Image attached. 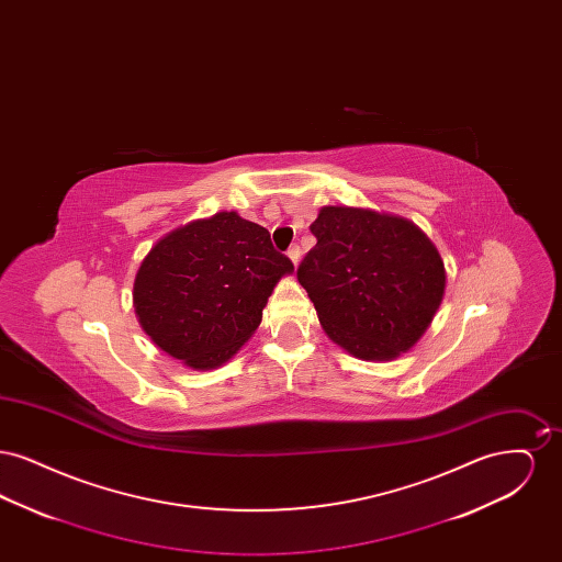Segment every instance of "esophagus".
Returning a JSON list of instances; mask_svg holds the SVG:
<instances>
[{"label": "esophagus", "mask_w": 562, "mask_h": 562, "mask_svg": "<svg viewBox=\"0 0 562 562\" xmlns=\"http://www.w3.org/2000/svg\"><path fill=\"white\" fill-rule=\"evenodd\" d=\"M286 255H289V259L296 266V263H299V257H301V248L294 244V246H291V248L286 250Z\"/></svg>", "instance_id": "1"}]
</instances>
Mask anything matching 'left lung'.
<instances>
[{"label":"left lung","mask_w":562,"mask_h":562,"mask_svg":"<svg viewBox=\"0 0 562 562\" xmlns=\"http://www.w3.org/2000/svg\"><path fill=\"white\" fill-rule=\"evenodd\" d=\"M296 269L324 333L360 360H394L434 321L447 286L434 241L408 218L322 206Z\"/></svg>","instance_id":"obj_1"}]
</instances>
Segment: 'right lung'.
Here are the masks:
<instances>
[{
    "label": "right lung",
    "instance_id": "obj_1",
    "mask_svg": "<svg viewBox=\"0 0 562 562\" xmlns=\"http://www.w3.org/2000/svg\"><path fill=\"white\" fill-rule=\"evenodd\" d=\"M293 271L266 227L223 211L151 246L134 276V314L161 351L211 371L255 335L276 284Z\"/></svg>",
    "mask_w": 562,
    "mask_h": 562
}]
</instances>
